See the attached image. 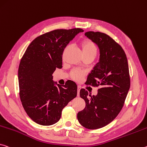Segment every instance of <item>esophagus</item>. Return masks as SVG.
Returning <instances> with one entry per match:
<instances>
[{
	"mask_svg": "<svg viewBox=\"0 0 147 147\" xmlns=\"http://www.w3.org/2000/svg\"><path fill=\"white\" fill-rule=\"evenodd\" d=\"M80 89H81V87L80 86H78V91H77V95L78 96H79V95H80Z\"/></svg>",
	"mask_w": 147,
	"mask_h": 147,
	"instance_id": "obj_1",
	"label": "esophagus"
}]
</instances>
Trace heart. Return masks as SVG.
Instances as JSON below:
<instances>
[{
    "mask_svg": "<svg viewBox=\"0 0 147 147\" xmlns=\"http://www.w3.org/2000/svg\"><path fill=\"white\" fill-rule=\"evenodd\" d=\"M82 52L84 55H96L97 48L95 44L90 40L84 41L82 44ZM68 46H67L65 49V51L67 50ZM84 75V71L78 69H74L71 72V76L74 80H80Z\"/></svg>",
    "mask_w": 147,
    "mask_h": 147,
    "instance_id": "heart-1",
    "label": "heart"
}]
</instances>
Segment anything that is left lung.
I'll return each instance as SVG.
<instances>
[{"mask_svg": "<svg viewBox=\"0 0 147 147\" xmlns=\"http://www.w3.org/2000/svg\"><path fill=\"white\" fill-rule=\"evenodd\" d=\"M85 36L97 44L100 53L86 83L100 88L96 95L80 90L86 107L77 118L83 127L96 129L111 123L122 110L130 88L129 67L124 50L111 37L94 31L86 32Z\"/></svg>", "mask_w": 147, "mask_h": 147, "instance_id": "8db88e82", "label": "left lung"}]
</instances>
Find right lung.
<instances>
[{
  "mask_svg": "<svg viewBox=\"0 0 147 147\" xmlns=\"http://www.w3.org/2000/svg\"><path fill=\"white\" fill-rule=\"evenodd\" d=\"M83 29H56L31 42L21 59L18 69L20 97L27 115L36 124H54L64 107L77 95V85L71 80L61 86L52 74L62 67L65 48ZM55 84L58 86H56Z\"/></svg>",
  "mask_w": 147,
  "mask_h": 147,
  "instance_id": "add662e5",
  "label": "right lung"
}]
</instances>
